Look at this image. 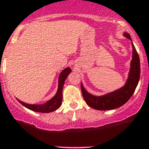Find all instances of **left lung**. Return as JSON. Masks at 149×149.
Listing matches in <instances>:
<instances>
[{
	"label": "left lung",
	"mask_w": 149,
	"mask_h": 149,
	"mask_svg": "<svg viewBox=\"0 0 149 149\" xmlns=\"http://www.w3.org/2000/svg\"><path fill=\"white\" fill-rule=\"evenodd\" d=\"M124 36L131 40L128 33H125ZM133 47V56L131 63V68L129 72L128 78L125 86L120 89L107 93L102 96H95L89 93L84 89L81 84V92L84 100L89 107L98 110H108L118 108L127 102L136 89L140 76V62L139 55L134 44L131 42Z\"/></svg>",
	"instance_id": "left-lung-1"
}]
</instances>
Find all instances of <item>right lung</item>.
I'll list each match as a JSON object with an SVG mask.
<instances>
[{
  "mask_svg": "<svg viewBox=\"0 0 149 149\" xmlns=\"http://www.w3.org/2000/svg\"><path fill=\"white\" fill-rule=\"evenodd\" d=\"M72 72L70 68H65L59 76L58 80V89L56 92V95L53 98L48 101L46 103L43 104H29L24 103L23 101L18 100L23 106L27 107L29 110H31L35 112H39V113H51L57 109L61 106L62 101H63V85L65 83V79L67 78L69 73Z\"/></svg>",
  "mask_w": 149,
  "mask_h": 149,
  "instance_id": "1",
  "label": "right lung"
}]
</instances>
